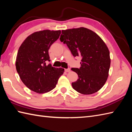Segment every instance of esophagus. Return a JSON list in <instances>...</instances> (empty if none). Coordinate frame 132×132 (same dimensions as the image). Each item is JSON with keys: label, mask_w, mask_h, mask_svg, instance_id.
Wrapping results in <instances>:
<instances>
[{"label": "esophagus", "mask_w": 132, "mask_h": 132, "mask_svg": "<svg viewBox=\"0 0 132 132\" xmlns=\"http://www.w3.org/2000/svg\"><path fill=\"white\" fill-rule=\"evenodd\" d=\"M64 71H65L66 72H70V69H69V68L66 69H64Z\"/></svg>", "instance_id": "1"}]
</instances>
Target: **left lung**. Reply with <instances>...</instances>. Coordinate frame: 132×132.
Returning a JSON list of instances; mask_svg holds the SVG:
<instances>
[{"label": "left lung", "mask_w": 132, "mask_h": 132, "mask_svg": "<svg viewBox=\"0 0 132 132\" xmlns=\"http://www.w3.org/2000/svg\"><path fill=\"white\" fill-rule=\"evenodd\" d=\"M60 39L74 57L82 58L80 68L71 69L79 78L72 83V88L83 95L97 92L107 80L111 64L104 42L96 33L83 27L62 30Z\"/></svg>", "instance_id": "8db88e82"}]
</instances>
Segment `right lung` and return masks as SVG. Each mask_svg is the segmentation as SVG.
<instances>
[{
    "label": "right lung",
    "mask_w": 132,
    "mask_h": 132,
    "mask_svg": "<svg viewBox=\"0 0 132 132\" xmlns=\"http://www.w3.org/2000/svg\"><path fill=\"white\" fill-rule=\"evenodd\" d=\"M61 30H44L29 35L20 46L16 68L22 82L28 88L39 94L54 89L64 69L55 68L50 62L49 49L57 41Z\"/></svg>",
    "instance_id": "add662e5"
}]
</instances>
